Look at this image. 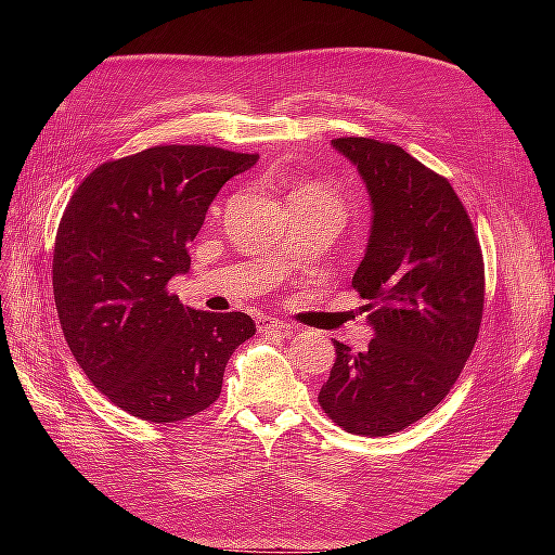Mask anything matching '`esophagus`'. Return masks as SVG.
I'll return each mask as SVG.
<instances>
[{
  "label": "esophagus",
  "instance_id": "esophagus-1",
  "mask_svg": "<svg viewBox=\"0 0 555 555\" xmlns=\"http://www.w3.org/2000/svg\"><path fill=\"white\" fill-rule=\"evenodd\" d=\"M257 328L259 333H282V335H292L294 333V326L287 324V322H280V319L275 317H257Z\"/></svg>",
  "mask_w": 555,
  "mask_h": 555
}]
</instances>
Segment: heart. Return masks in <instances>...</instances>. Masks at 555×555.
<instances>
[{
  "instance_id": "1",
  "label": "heart",
  "mask_w": 555,
  "mask_h": 555,
  "mask_svg": "<svg viewBox=\"0 0 555 555\" xmlns=\"http://www.w3.org/2000/svg\"><path fill=\"white\" fill-rule=\"evenodd\" d=\"M300 192H312V194H317V196H324V198H328V201H333V204H338L340 206V201H338V196H335L328 188H324V184H308V188H304Z\"/></svg>"
}]
</instances>
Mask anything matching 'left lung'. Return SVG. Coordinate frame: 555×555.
<instances>
[{"instance_id": "left-lung-1", "label": "left lung", "mask_w": 555, "mask_h": 555, "mask_svg": "<svg viewBox=\"0 0 555 555\" xmlns=\"http://www.w3.org/2000/svg\"><path fill=\"white\" fill-rule=\"evenodd\" d=\"M333 147L357 166L373 229L351 287L367 300L365 351L333 340L319 405L347 433L382 438L440 405L473 354L483 314V257L449 180L405 150L363 137Z\"/></svg>"}]
</instances>
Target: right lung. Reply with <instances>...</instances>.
<instances>
[{"instance_id": "1", "label": "right lung", "mask_w": 555, "mask_h": 555, "mask_svg": "<svg viewBox=\"0 0 555 555\" xmlns=\"http://www.w3.org/2000/svg\"><path fill=\"white\" fill-rule=\"evenodd\" d=\"M259 155L155 145L104 162L78 184L57 227L53 292L82 373L113 405L176 424L220 398L233 351L255 335L245 312L192 310L169 292L222 184Z\"/></svg>"}]
</instances>
